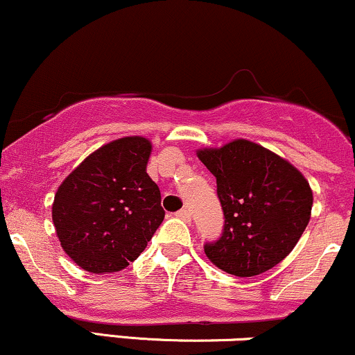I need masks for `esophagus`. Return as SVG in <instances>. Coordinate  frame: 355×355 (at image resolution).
Instances as JSON below:
<instances>
[{
    "instance_id": "obj_1",
    "label": "esophagus",
    "mask_w": 355,
    "mask_h": 355,
    "mask_svg": "<svg viewBox=\"0 0 355 355\" xmlns=\"http://www.w3.org/2000/svg\"><path fill=\"white\" fill-rule=\"evenodd\" d=\"M175 215H177V217H178V218H182V220H190V217H191V215H190V210H187V209L178 210L177 214H175Z\"/></svg>"
}]
</instances>
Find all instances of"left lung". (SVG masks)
<instances>
[{
	"label": "left lung",
	"mask_w": 355,
	"mask_h": 355,
	"mask_svg": "<svg viewBox=\"0 0 355 355\" xmlns=\"http://www.w3.org/2000/svg\"><path fill=\"white\" fill-rule=\"evenodd\" d=\"M217 180L222 234L203 248L211 262L237 277L270 270L302 237L312 210L304 175L284 158L248 140L198 152Z\"/></svg>",
	"instance_id": "8db88e82"
}]
</instances>
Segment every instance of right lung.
Returning a JSON list of instances; mask_svg holds the SVG:
<instances>
[{"label": "right lung", "mask_w": 355, "mask_h": 355, "mask_svg": "<svg viewBox=\"0 0 355 355\" xmlns=\"http://www.w3.org/2000/svg\"><path fill=\"white\" fill-rule=\"evenodd\" d=\"M152 145L125 137L101 146L64 178L53 202L61 247L93 274L118 272L164 222L160 189L146 173Z\"/></svg>", "instance_id": "add662e5"}]
</instances>
